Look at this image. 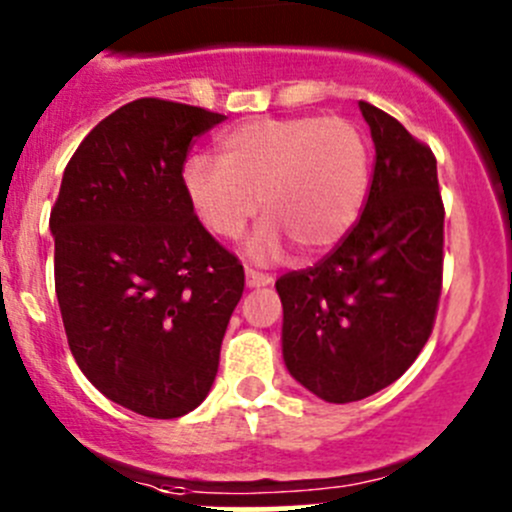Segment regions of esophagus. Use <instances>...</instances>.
<instances>
[{"label": "esophagus", "instance_id": "34e87169", "mask_svg": "<svg viewBox=\"0 0 512 512\" xmlns=\"http://www.w3.org/2000/svg\"><path fill=\"white\" fill-rule=\"evenodd\" d=\"M245 282H247V287H267V285H272V282H275V277L265 275V272L252 270V267H247Z\"/></svg>", "mask_w": 512, "mask_h": 512}]
</instances>
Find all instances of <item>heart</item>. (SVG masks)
Segmentation results:
<instances>
[{
	"mask_svg": "<svg viewBox=\"0 0 512 512\" xmlns=\"http://www.w3.org/2000/svg\"><path fill=\"white\" fill-rule=\"evenodd\" d=\"M220 160L193 156L183 188L213 235L237 240L260 210L270 215L247 245L252 260H272L285 237L304 255L337 245L356 223L369 190V151L342 116L255 118L227 131Z\"/></svg>",
	"mask_w": 512,
	"mask_h": 512,
	"instance_id": "heart-1",
	"label": "heart"
}]
</instances>
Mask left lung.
<instances>
[{
	"instance_id": "8db88e82",
	"label": "left lung",
	"mask_w": 512,
	"mask_h": 512,
	"mask_svg": "<svg viewBox=\"0 0 512 512\" xmlns=\"http://www.w3.org/2000/svg\"><path fill=\"white\" fill-rule=\"evenodd\" d=\"M359 108L376 148L364 213L322 262L275 282L287 371L329 404L394 384L431 337L441 297L436 158L389 113Z\"/></svg>"
}]
</instances>
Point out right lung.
Here are the masks:
<instances>
[{"label": "right lung", "instance_id": "add662e5", "mask_svg": "<svg viewBox=\"0 0 512 512\" xmlns=\"http://www.w3.org/2000/svg\"><path fill=\"white\" fill-rule=\"evenodd\" d=\"M225 116L138 98L81 141L51 208L66 339L113 404L178 418L203 404L245 270L195 218L190 143Z\"/></svg>", "mask_w": 512, "mask_h": 512}]
</instances>
